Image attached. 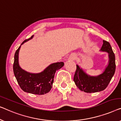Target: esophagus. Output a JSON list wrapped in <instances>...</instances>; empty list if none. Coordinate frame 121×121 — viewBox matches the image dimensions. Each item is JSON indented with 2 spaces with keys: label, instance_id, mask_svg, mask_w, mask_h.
I'll return each instance as SVG.
<instances>
[{
  "label": "esophagus",
  "instance_id": "34e87169",
  "mask_svg": "<svg viewBox=\"0 0 121 121\" xmlns=\"http://www.w3.org/2000/svg\"><path fill=\"white\" fill-rule=\"evenodd\" d=\"M76 59V56L74 55H71L69 56V59L71 60H74Z\"/></svg>",
  "mask_w": 121,
  "mask_h": 121
}]
</instances>
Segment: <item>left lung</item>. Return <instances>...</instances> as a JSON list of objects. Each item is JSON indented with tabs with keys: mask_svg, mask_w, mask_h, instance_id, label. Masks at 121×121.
<instances>
[{
	"mask_svg": "<svg viewBox=\"0 0 121 121\" xmlns=\"http://www.w3.org/2000/svg\"><path fill=\"white\" fill-rule=\"evenodd\" d=\"M101 50L108 52L109 62L103 73L96 77L86 74L78 65L74 73L73 81L77 87L82 91L91 93L103 91L106 88L115 74L116 70L115 55L109 42L103 40Z\"/></svg>",
	"mask_w": 121,
	"mask_h": 121,
	"instance_id": "1",
	"label": "left lung"
}]
</instances>
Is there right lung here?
Here are the masks:
<instances>
[{
	"label": "right lung",
	"instance_id": "obj_1",
	"mask_svg": "<svg viewBox=\"0 0 121 121\" xmlns=\"http://www.w3.org/2000/svg\"><path fill=\"white\" fill-rule=\"evenodd\" d=\"M33 37L32 35L30 38L24 40L21 45ZM21 46L15 52L13 65L14 75L20 88L25 92L30 94L43 95L48 93L52 88L56 71L61 69L64 65V63H54L46 68L43 72L39 73H30L22 69L18 64V52Z\"/></svg>",
	"mask_w": 121,
	"mask_h": 121
}]
</instances>
